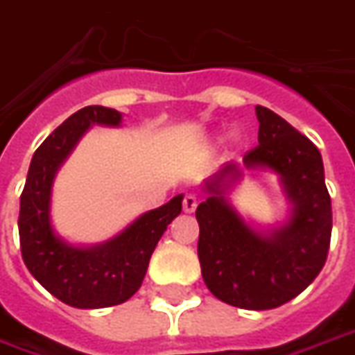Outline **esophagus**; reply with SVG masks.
I'll list each match as a JSON object with an SVG mask.
<instances>
[{
  "instance_id": "34e87169",
  "label": "esophagus",
  "mask_w": 355,
  "mask_h": 355,
  "mask_svg": "<svg viewBox=\"0 0 355 355\" xmlns=\"http://www.w3.org/2000/svg\"><path fill=\"white\" fill-rule=\"evenodd\" d=\"M198 206V198L195 195H185L183 196V211L185 214H193Z\"/></svg>"
}]
</instances>
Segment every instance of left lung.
I'll return each instance as SVG.
<instances>
[{
    "label": "left lung",
    "mask_w": 355,
    "mask_h": 355,
    "mask_svg": "<svg viewBox=\"0 0 355 355\" xmlns=\"http://www.w3.org/2000/svg\"><path fill=\"white\" fill-rule=\"evenodd\" d=\"M259 146L244 155V166L280 175L291 216L270 232H259L232 208L227 193L242 175L225 164L206 183L196 208L198 259L204 284L219 301L245 310L282 306L302 293L325 265L331 242V196L318 147L286 119L255 107Z\"/></svg>",
    "instance_id": "1"
}]
</instances>
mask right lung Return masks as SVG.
I'll return each instance as SVG.
<instances>
[{"mask_svg":"<svg viewBox=\"0 0 355 355\" xmlns=\"http://www.w3.org/2000/svg\"><path fill=\"white\" fill-rule=\"evenodd\" d=\"M121 121L117 110L103 105H87L66 119L33 153L20 195L22 259L49 293L75 309H103L128 301L146 278L160 236L181 214L183 195H178L103 244L77 248L56 236L51 225V191L58 168L92 124L119 126Z\"/></svg>","mask_w":355,"mask_h":355,"instance_id":"obj_1","label":"right lung"}]
</instances>
